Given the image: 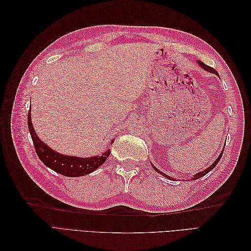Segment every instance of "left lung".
Returning <instances> with one entry per match:
<instances>
[{
	"instance_id": "8db88e82",
	"label": "left lung",
	"mask_w": 251,
	"mask_h": 251,
	"mask_svg": "<svg viewBox=\"0 0 251 251\" xmlns=\"http://www.w3.org/2000/svg\"><path fill=\"white\" fill-rule=\"evenodd\" d=\"M198 64H199V66H200L201 68H203L204 70H206V71H208V72H210V73H214V74H216V75H218V76H219V73H218V72H217V71L214 69V68H211V67H209V66H207V65H205L204 63L200 62V60H198ZM223 151H224V150H223ZM223 151H222V153L220 154V156L218 157L217 160H216L214 163H212V164L209 166V168H207L206 170H204V171H202V172H200V173H198V174L194 175V177L192 178V180H197V179H199V178H201V177L205 176V175H206L207 173H209V172H210L212 169H215V166L218 164V162L220 161V159H221V157H222V155H223ZM151 166H153V168L155 169V171H156V172H158L159 174L162 175V176H164L165 178H168L169 180H174V181H175V179H174V178H172V177L168 176V175L164 174V173H162L161 171H159L158 169H156V168H155V166H154L153 164H151Z\"/></svg>"
}]
</instances>
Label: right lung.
I'll list each match as a JSON object with an SVG mask.
<instances>
[{"label":"right lung","instance_id":"1","mask_svg":"<svg viewBox=\"0 0 251 251\" xmlns=\"http://www.w3.org/2000/svg\"><path fill=\"white\" fill-rule=\"evenodd\" d=\"M31 111L28 112V127L33 141V146L41 161L48 166L49 169L63 175L66 177H80L94 172L96 169L104 163L110 156L111 151L107 150L101 156H93L88 158H80L75 156H68L59 154L54 150L50 149L46 143H44L34 131L31 123ZM112 140L111 143H113Z\"/></svg>","mask_w":251,"mask_h":251}]
</instances>
